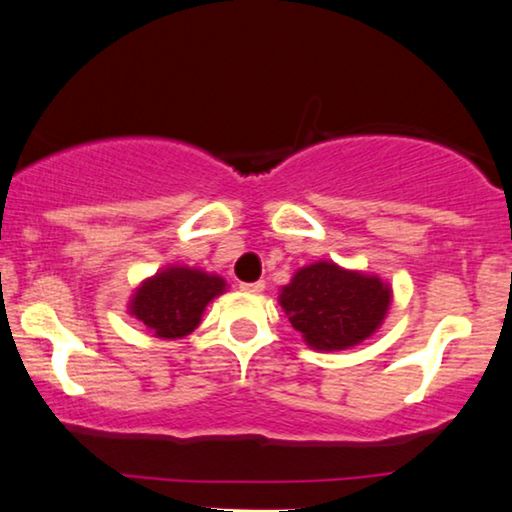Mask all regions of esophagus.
Returning a JSON list of instances; mask_svg holds the SVG:
<instances>
[{"mask_svg":"<svg viewBox=\"0 0 512 512\" xmlns=\"http://www.w3.org/2000/svg\"><path fill=\"white\" fill-rule=\"evenodd\" d=\"M241 288L245 292H262L264 290V281H255V283H241Z\"/></svg>","mask_w":512,"mask_h":512,"instance_id":"esophagus-1","label":"esophagus"}]
</instances>
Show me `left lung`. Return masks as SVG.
Masks as SVG:
<instances>
[{
	"label": "left lung",
	"instance_id": "left-lung-1",
	"mask_svg": "<svg viewBox=\"0 0 512 512\" xmlns=\"http://www.w3.org/2000/svg\"><path fill=\"white\" fill-rule=\"evenodd\" d=\"M391 290L377 276L344 271L332 262L299 269L281 292V306L304 342L342 351L372 335L384 320Z\"/></svg>",
	"mask_w": 512,
	"mask_h": 512
}]
</instances>
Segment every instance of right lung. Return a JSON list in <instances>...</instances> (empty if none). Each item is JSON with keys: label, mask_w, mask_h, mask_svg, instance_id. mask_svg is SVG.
<instances>
[{"label": "right lung", "mask_w": 512, "mask_h": 512, "mask_svg": "<svg viewBox=\"0 0 512 512\" xmlns=\"http://www.w3.org/2000/svg\"><path fill=\"white\" fill-rule=\"evenodd\" d=\"M224 290L220 276L199 269L170 267L142 283L131 302V313L156 337H185L201 323V313L210 299Z\"/></svg>", "instance_id": "obj_1"}]
</instances>
